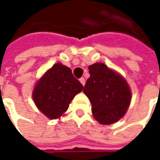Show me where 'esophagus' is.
<instances>
[{
    "mask_svg": "<svg viewBox=\"0 0 160 160\" xmlns=\"http://www.w3.org/2000/svg\"><path fill=\"white\" fill-rule=\"evenodd\" d=\"M80 83H82L83 85L85 84V79H84V77H81V78H80Z\"/></svg>",
    "mask_w": 160,
    "mask_h": 160,
    "instance_id": "1",
    "label": "esophagus"
}]
</instances>
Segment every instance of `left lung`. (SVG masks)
I'll list each match as a JSON object with an SVG mask.
<instances>
[{
  "instance_id": "left-lung-1",
  "label": "left lung",
  "mask_w": 160,
  "mask_h": 160,
  "mask_svg": "<svg viewBox=\"0 0 160 160\" xmlns=\"http://www.w3.org/2000/svg\"><path fill=\"white\" fill-rule=\"evenodd\" d=\"M90 77L83 88L92 103L93 118L102 125L121 119L131 102V90L126 79L116 71L98 62L88 68Z\"/></svg>"
}]
</instances>
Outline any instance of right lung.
<instances>
[{
	"instance_id": "1",
	"label": "right lung",
	"mask_w": 160,
	"mask_h": 160,
	"mask_svg": "<svg viewBox=\"0 0 160 160\" xmlns=\"http://www.w3.org/2000/svg\"><path fill=\"white\" fill-rule=\"evenodd\" d=\"M83 89L82 83L74 77L69 68L56 63L37 81L33 100L48 118L57 119L67 111L74 97Z\"/></svg>"
}]
</instances>
